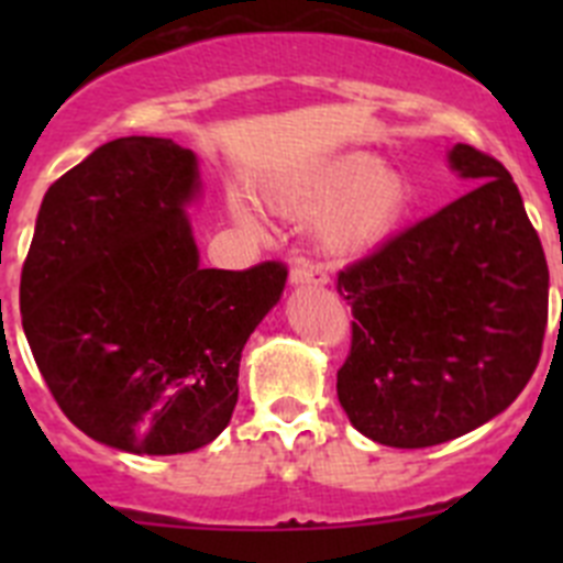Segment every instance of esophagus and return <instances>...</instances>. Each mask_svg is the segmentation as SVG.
<instances>
[{
    "label": "esophagus",
    "instance_id": "1",
    "mask_svg": "<svg viewBox=\"0 0 563 563\" xmlns=\"http://www.w3.org/2000/svg\"><path fill=\"white\" fill-rule=\"evenodd\" d=\"M327 271L318 265H296L290 271V282L292 285H316V287H324L327 285Z\"/></svg>",
    "mask_w": 563,
    "mask_h": 563
}]
</instances>
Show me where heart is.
Listing matches in <instances>:
<instances>
[{
    "instance_id": "heart-1",
    "label": "heart",
    "mask_w": 563,
    "mask_h": 563,
    "mask_svg": "<svg viewBox=\"0 0 563 563\" xmlns=\"http://www.w3.org/2000/svg\"><path fill=\"white\" fill-rule=\"evenodd\" d=\"M271 202L290 217H321V247L332 256H355L400 228L411 206V186L372 154H343L301 180L278 186Z\"/></svg>"
}]
</instances>
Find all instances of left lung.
I'll use <instances>...</instances> for the list:
<instances>
[{
  "label": "left lung",
  "instance_id": "left-lung-1",
  "mask_svg": "<svg viewBox=\"0 0 563 563\" xmlns=\"http://www.w3.org/2000/svg\"><path fill=\"white\" fill-rule=\"evenodd\" d=\"M451 166L476 183L338 273L352 307L338 400L391 449H429L505 411L539 366L550 271L514 177L456 143Z\"/></svg>",
  "mask_w": 563,
  "mask_h": 563
}]
</instances>
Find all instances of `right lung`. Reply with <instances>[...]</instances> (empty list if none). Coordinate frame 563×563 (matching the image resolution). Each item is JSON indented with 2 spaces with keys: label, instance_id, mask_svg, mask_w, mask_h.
I'll return each mask as SVG.
<instances>
[{
  "label": "right lung",
  "instance_id": "1",
  "mask_svg": "<svg viewBox=\"0 0 563 563\" xmlns=\"http://www.w3.org/2000/svg\"><path fill=\"white\" fill-rule=\"evenodd\" d=\"M194 152L118 137L44 194L22 265V327L49 395L92 440L186 454L231 422L242 346L278 301L282 262L200 267Z\"/></svg>",
  "mask_w": 563,
  "mask_h": 563
}]
</instances>
